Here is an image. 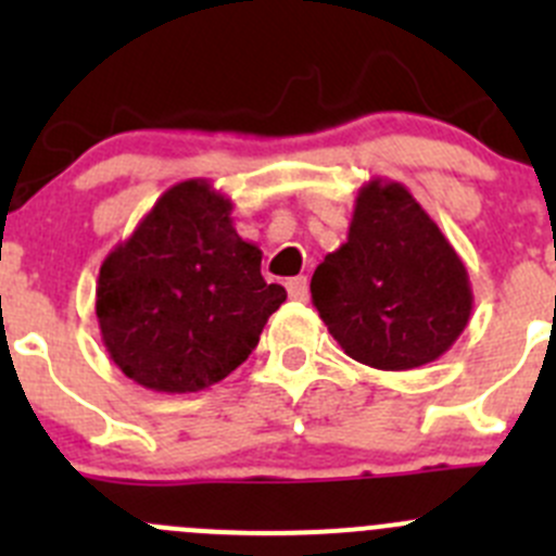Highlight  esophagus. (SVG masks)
I'll return each instance as SVG.
<instances>
[{"mask_svg": "<svg viewBox=\"0 0 556 556\" xmlns=\"http://www.w3.org/2000/svg\"><path fill=\"white\" fill-rule=\"evenodd\" d=\"M285 288H288V295L293 301H306V299H309V282H306V277L288 279V285H285Z\"/></svg>", "mask_w": 556, "mask_h": 556, "instance_id": "1", "label": "esophagus"}]
</instances>
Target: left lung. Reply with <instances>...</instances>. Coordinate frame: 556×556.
<instances>
[{
	"label": "left lung",
	"instance_id": "obj_1",
	"mask_svg": "<svg viewBox=\"0 0 556 556\" xmlns=\"http://www.w3.org/2000/svg\"><path fill=\"white\" fill-rule=\"evenodd\" d=\"M309 290L339 348L386 371L438 361L472 315L462 257L407 187L386 179L361 187L348 241Z\"/></svg>",
	"mask_w": 556,
	"mask_h": 556
}]
</instances>
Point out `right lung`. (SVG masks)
<instances>
[{"label": "right lung", "instance_id": "add662e5", "mask_svg": "<svg viewBox=\"0 0 556 556\" xmlns=\"http://www.w3.org/2000/svg\"><path fill=\"white\" fill-rule=\"evenodd\" d=\"M230 212L212 181H179L102 261V344L149 391L195 393L228 377L288 299L263 279V252L236 233Z\"/></svg>", "mask_w": 556, "mask_h": 556}]
</instances>
